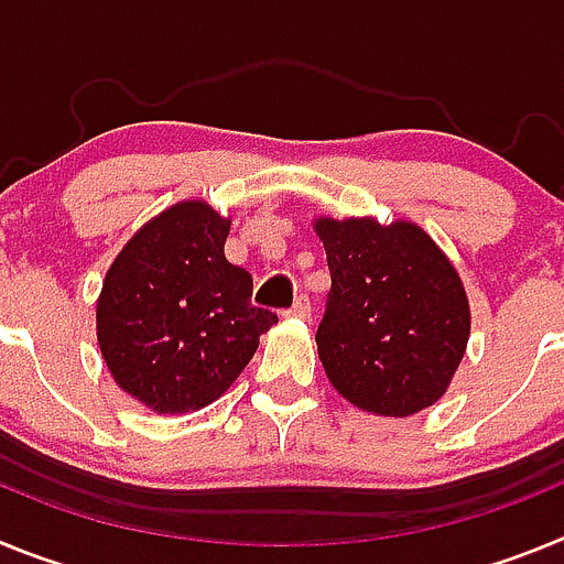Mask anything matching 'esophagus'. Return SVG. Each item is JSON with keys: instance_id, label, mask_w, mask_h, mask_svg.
I'll return each instance as SVG.
<instances>
[{"instance_id": "34e87169", "label": "esophagus", "mask_w": 564, "mask_h": 564, "mask_svg": "<svg viewBox=\"0 0 564 564\" xmlns=\"http://www.w3.org/2000/svg\"><path fill=\"white\" fill-rule=\"evenodd\" d=\"M285 316H291V318H307V316H311V302H307V296H299L296 302H293L291 311L285 313Z\"/></svg>"}]
</instances>
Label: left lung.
<instances>
[{"label":"left lung","instance_id":"1","mask_svg":"<svg viewBox=\"0 0 564 564\" xmlns=\"http://www.w3.org/2000/svg\"><path fill=\"white\" fill-rule=\"evenodd\" d=\"M330 268L316 330L330 383L352 406L410 417L449 390L471 313L449 257L421 226L372 217L313 223Z\"/></svg>","mask_w":564,"mask_h":564}]
</instances>
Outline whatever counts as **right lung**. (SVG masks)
Segmentation results:
<instances>
[{
    "label": "right lung",
    "instance_id": "1",
    "mask_svg": "<svg viewBox=\"0 0 564 564\" xmlns=\"http://www.w3.org/2000/svg\"><path fill=\"white\" fill-rule=\"evenodd\" d=\"M228 231L231 220L208 203H174L134 231L104 279V364L158 415L217 401L276 325V313L251 305V273L226 259Z\"/></svg>",
    "mask_w": 564,
    "mask_h": 564
}]
</instances>
